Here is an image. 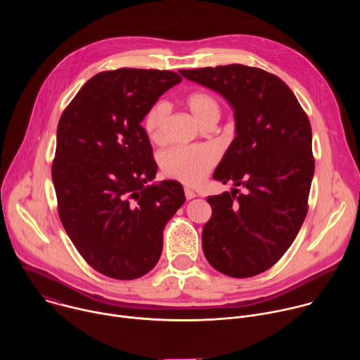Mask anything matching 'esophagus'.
I'll use <instances>...</instances> for the list:
<instances>
[{
  "mask_svg": "<svg viewBox=\"0 0 360 360\" xmlns=\"http://www.w3.org/2000/svg\"><path fill=\"white\" fill-rule=\"evenodd\" d=\"M185 196L186 199H192V198H196V192L191 188H185Z\"/></svg>",
  "mask_w": 360,
  "mask_h": 360,
  "instance_id": "obj_1",
  "label": "esophagus"
}]
</instances>
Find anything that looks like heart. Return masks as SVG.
<instances>
[{"mask_svg": "<svg viewBox=\"0 0 360 360\" xmlns=\"http://www.w3.org/2000/svg\"><path fill=\"white\" fill-rule=\"evenodd\" d=\"M185 105L192 117L203 127L221 117V104L215 95L207 91H195L185 98ZM169 115L168 105L158 102L145 115L143 128L152 142H161ZM218 162V153L211 146H178L168 149L161 155L164 174L186 185L200 184Z\"/></svg>", "mask_w": 360, "mask_h": 360, "instance_id": "heart-1", "label": "heart"}]
</instances>
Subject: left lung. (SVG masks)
I'll list each match as a JSON object with an SVG mask.
<instances>
[{
	"mask_svg": "<svg viewBox=\"0 0 360 360\" xmlns=\"http://www.w3.org/2000/svg\"><path fill=\"white\" fill-rule=\"evenodd\" d=\"M179 72L219 92L233 108L236 135L214 178L245 188L208 196L205 258L232 278L259 275L282 258L306 218L315 172L311 122L290 88L261 68Z\"/></svg>",
	"mask_w": 360,
	"mask_h": 360,
	"instance_id": "8db88e82",
	"label": "left lung"
}]
</instances>
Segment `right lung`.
I'll list each match as a JSON object with an SVG mask.
<instances>
[{
	"label": "right lung",
	"instance_id": "add662e5",
	"mask_svg": "<svg viewBox=\"0 0 360 360\" xmlns=\"http://www.w3.org/2000/svg\"><path fill=\"white\" fill-rule=\"evenodd\" d=\"M182 78L121 68L94 75L63 112L53 182L65 232L89 266L131 281L160 261L164 228L185 202L176 181L157 175L141 122Z\"/></svg>",
	"mask_w": 360,
	"mask_h": 360
}]
</instances>
